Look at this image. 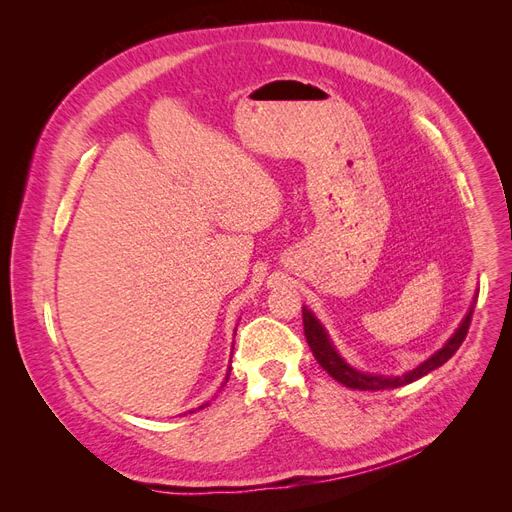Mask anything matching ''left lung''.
Listing matches in <instances>:
<instances>
[{
	"label": "left lung",
	"instance_id": "8db88e82",
	"mask_svg": "<svg viewBox=\"0 0 512 512\" xmlns=\"http://www.w3.org/2000/svg\"><path fill=\"white\" fill-rule=\"evenodd\" d=\"M472 312L474 307H470L468 316L463 318V322L459 324V329L455 331V335L448 339V344L438 350L436 354L427 359L425 363L418 365L416 369L408 371L404 376H374V374H363V371H356L352 369L342 356L337 354V350L333 348V344L329 342L327 333L320 327V322L314 318L312 312H307L303 307V331H305V339L309 344V350L314 352L316 361L320 363V367L327 371L329 376H333L337 382H342L348 389H359V391H382V389H397V386H404L410 384L418 378L427 376L429 371L438 369L440 365H444L451 356L459 350L461 342L466 339L468 329H470V322H472Z\"/></svg>",
	"mask_w": 512,
	"mask_h": 512
}]
</instances>
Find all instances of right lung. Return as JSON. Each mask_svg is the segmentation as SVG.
I'll list each match as a JSON object with an SVG mask.
<instances>
[{
    "label": "right lung",
    "mask_w": 512,
    "mask_h": 512,
    "mask_svg": "<svg viewBox=\"0 0 512 512\" xmlns=\"http://www.w3.org/2000/svg\"><path fill=\"white\" fill-rule=\"evenodd\" d=\"M226 380H228V378H226Z\"/></svg>",
    "instance_id": "add662e5"
}]
</instances>
